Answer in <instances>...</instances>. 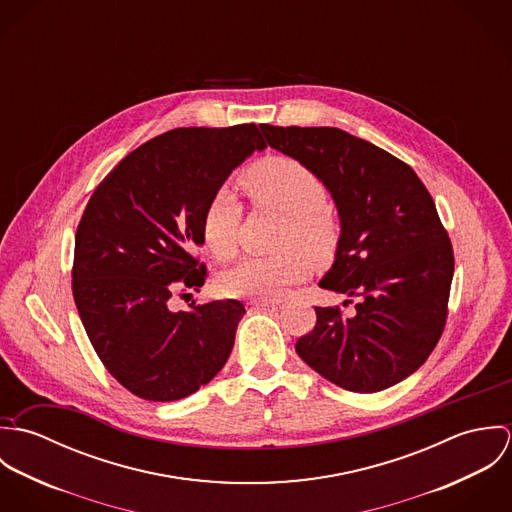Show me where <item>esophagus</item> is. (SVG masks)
<instances>
[{"label": "esophagus", "mask_w": 512, "mask_h": 512, "mask_svg": "<svg viewBox=\"0 0 512 512\" xmlns=\"http://www.w3.org/2000/svg\"><path fill=\"white\" fill-rule=\"evenodd\" d=\"M252 309H258V311H274L280 307L278 301H250L248 303Z\"/></svg>", "instance_id": "34e87169"}]
</instances>
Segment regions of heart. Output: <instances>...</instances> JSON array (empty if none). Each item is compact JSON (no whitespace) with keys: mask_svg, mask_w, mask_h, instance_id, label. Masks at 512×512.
Instances as JSON below:
<instances>
[{"mask_svg":"<svg viewBox=\"0 0 512 512\" xmlns=\"http://www.w3.org/2000/svg\"><path fill=\"white\" fill-rule=\"evenodd\" d=\"M242 189L260 205L286 215L280 232V248L274 256H250L220 274L219 292L234 299H274L301 282L311 260L331 256L339 240V224L327 207L323 181L292 157H266L240 177ZM242 207L236 197L222 189L211 197L201 220L205 248L228 260L236 252Z\"/></svg>","mask_w":512,"mask_h":512,"instance_id":"b5f03b06","label":"heart"}]
</instances>
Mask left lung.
Wrapping results in <instances>:
<instances>
[{
    "mask_svg": "<svg viewBox=\"0 0 512 512\" xmlns=\"http://www.w3.org/2000/svg\"><path fill=\"white\" fill-rule=\"evenodd\" d=\"M260 130L268 146L309 167L337 207L335 262L319 288L359 297L349 317L315 307L297 355L351 392L398 384L426 363L447 317L455 262L432 195L410 165L339 128Z\"/></svg>",
    "mask_w": 512,
    "mask_h": 512,
    "instance_id": "1",
    "label": "left lung"
}]
</instances>
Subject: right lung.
I'll use <instances>...</instances> for the list:
<instances>
[{
	"mask_svg": "<svg viewBox=\"0 0 512 512\" xmlns=\"http://www.w3.org/2000/svg\"><path fill=\"white\" fill-rule=\"evenodd\" d=\"M264 147L256 124L177 128L126 155L92 193L74 236V303L96 355L132 394L181 400L228 361L244 305L173 311L169 301L205 284L193 256L205 207Z\"/></svg>",
	"mask_w": 512,
	"mask_h": 512,
	"instance_id": "obj_1",
	"label": "right lung"
}]
</instances>
